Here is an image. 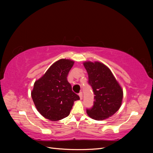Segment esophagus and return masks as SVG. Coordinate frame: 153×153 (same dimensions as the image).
<instances>
[{
	"mask_svg": "<svg viewBox=\"0 0 153 153\" xmlns=\"http://www.w3.org/2000/svg\"><path fill=\"white\" fill-rule=\"evenodd\" d=\"M79 96L80 99L82 100V98H83V93H82V92H80V93H79Z\"/></svg>",
	"mask_w": 153,
	"mask_h": 153,
	"instance_id": "esophagus-1",
	"label": "esophagus"
}]
</instances>
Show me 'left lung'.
I'll list each match as a JSON object with an SVG mask.
<instances>
[{
    "label": "left lung",
    "instance_id": "8db88e82",
    "mask_svg": "<svg viewBox=\"0 0 153 153\" xmlns=\"http://www.w3.org/2000/svg\"><path fill=\"white\" fill-rule=\"evenodd\" d=\"M88 74V83L94 95L92 108L87 109V114L96 120H103L118 111L122 105L123 91L112 71L99 62L83 63Z\"/></svg>",
    "mask_w": 153,
    "mask_h": 153
}]
</instances>
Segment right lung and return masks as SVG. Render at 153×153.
<instances>
[{"label":"right lung","instance_id":"obj_1","mask_svg":"<svg viewBox=\"0 0 153 153\" xmlns=\"http://www.w3.org/2000/svg\"><path fill=\"white\" fill-rule=\"evenodd\" d=\"M74 62L60 59L54 62L34 83L31 97L41 114L58 121L70 114L74 101L79 97L71 90L67 76Z\"/></svg>","mask_w":153,"mask_h":153}]
</instances>
